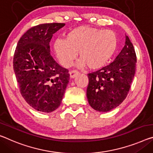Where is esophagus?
<instances>
[{"instance_id": "obj_1", "label": "esophagus", "mask_w": 153, "mask_h": 153, "mask_svg": "<svg viewBox=\"0 0 153 153\" xmlns=\"http://www.w3.org/2000/svg\"><path fill=\"white\" fill-rule=\"evenodd\" d=\"M78 74H79L78 71H76V70H72V71L69 72L70 77H71V78H74V77L77 76V75H78Z\"/></svg>"}]
</instances>
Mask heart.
<instances>
[{
    "label": "heart",
    "instance_id": "1",
    "mask_svg": "<svg viewBox=\"0 0 153 153\" xmlns=\"http://www.w3.org/2000/svg\"><path fill=\"white\" fill-rule=\"evenodd\" d=\"M117 37L111 30L81 26L72 28L65 39H57L54 50L60 63L64 67L71 66L76 58L80 59L77 66L99 69L107 64L117 47Z\"/></svg>",
    "mask_w": 153,
    "mask_h": 153
}]
</instances>
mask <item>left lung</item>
Returning a JSON list of instances; mask_svg holds the SVG:
<instances>
[{
	"label": "left lung",
	"mask_w": 153,
	"mask_h": 153,
	"mask_svg": "<svg viewBox=\"0 0 153 153\" xmlns=\"http://www.w3.org/2000/svg\"><path fill=\"white\" fill-rule=\"evenodd\" d=\"M136 54L129 37L115 60L106 67L88 74L86 96L90 105L100 112L118 107L129 93L135 72Z\"/></svg>",
	"instance_id": "obj_1"
}]
</instances>
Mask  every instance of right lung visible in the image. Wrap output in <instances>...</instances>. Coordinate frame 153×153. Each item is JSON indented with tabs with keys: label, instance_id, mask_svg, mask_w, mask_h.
I'll use <instances>...</instances> for the list:
<instances>
[{
	"label": "right lung",
	"instance_id": "add662e5",
	"mask_svg": "<svg viewBox=\"0 0 153 153\" xmlns=\"http://www.w3.org/2000/svg\"><path fill=\"white\" fill-rule=\"evenodd\" d=\"M63 23L33 26L22 36L13 56V70L25 101L35 110L49 113L59 107L69 80L68 69L50 54L53 34Z\"/></svg>",
	"mask_w": 153,
	"mask_h": 153
}]
</instances>
